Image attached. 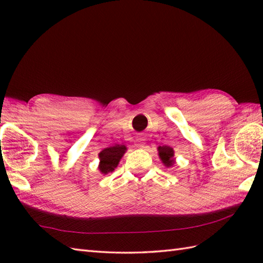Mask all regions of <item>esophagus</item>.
I'll return each mask as SVG.
<instances>
[{
	"instance_id": "34e87169",
	"label": "esophagus",
	"mask_w": 263,
	"mask_h": 263,
	"mask_svg": "<svg viewBox=\"0 0 263 263\" xmlns=\"http://www.w3.org/2000/svg\"><path fill=\"white\" fill-rule=\"evenodd\" d=\"M137 147H138V148H144V142H142V141H138Z\"/></svg>"
}]
</instances>
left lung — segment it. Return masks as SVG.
I'll use <instances>...</instances> for the list:
<instances>
[{
    "instance_id": "left-lung-1",
    "label": "left lung",
    "mask_w": 263,
    "mask_h": 263,
    "mask_svg": "<svg viewBox=\"0 0 263 263\" xmlns=\"http://www.w3.org/2000/svg\"><path fill=\"white\" fill-rule=\"evenodd\" d=\"M158 150V156L160 160L163 161V164L166 167H172L175 164V158H174V149L170 146H159L157 148Z\"/></svg>"
}]
</instances>
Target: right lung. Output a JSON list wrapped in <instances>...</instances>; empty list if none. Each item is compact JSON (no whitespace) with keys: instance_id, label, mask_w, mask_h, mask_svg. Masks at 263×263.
<instances>
[{"instance_id":"obj_1","label":"right lung","mask_w":263,"mask_h":263,"mask_svg":"<svg viewBox=\"0 0 263 263\" xmlns=\"http://www.w3.org/2000/svg\"><path fill=\"white\" fill-rule=\"evenodd\" d=\"M126 150L127 148L124 146V144H115L113 147L103 149L102 152L98 154L99 172L104 175L113 172L117 167V165H119L121 158L126 153Z\"/></svg>"}]
</instances>
